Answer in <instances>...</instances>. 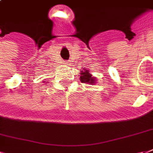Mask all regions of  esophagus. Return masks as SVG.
<instances>
[{
	"label": "esophagus",
	"instance_id": "esophagus-1",
	"mask_svg": "<svg viewBox=\"0 0 153 153\" xmlns=\"http://www.w3.org/2000/svg\"><path fill=\"white\" fill-rule=\"evenodd\" d=\"M64 63H65V65H68V64H69V62H67V61L64 62Z\"/></svg>",
	"mask_w": 153,
	"mask_h": 153
}]
</instances>
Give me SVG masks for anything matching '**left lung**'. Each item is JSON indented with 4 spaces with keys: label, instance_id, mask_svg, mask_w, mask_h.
<instances>
[{
    "label": "left lung",
    "instance_id": "8db88e82",
    "mask_svg": "<svg viewBox=\"0 0 153 153\" xmlns=\"http://www.w3.org/2000/svg\"><path fill=\"white\" fill-rule=\"evenodd\" d=\"M84 71H80V73H79V79L83 83H87V84L90 85H95L97 82V79L95 77L92 76V74H91V72L88 71V70H86V68L83 69Z\"/></svg>",
    "mask_w": 153,
    "mask_h": 153
}]
</instances>
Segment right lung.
Returning <instances> with one entry per match:
<instances>
[{
  "instance_id": "add662e5",
  "label": "right lung",
  "mask_w": 153,
  "mask_h": 153,
  "mask_svg": "<svg viewBox=\"0 0 153 153\" xmlns=\"http://www.w3.org/2000/svg\"><path fill=\"white\" fill-rule=\"evenodd\" d=\"M47 83H48V82H47Z\"/></svg>"
}]
</instances>
